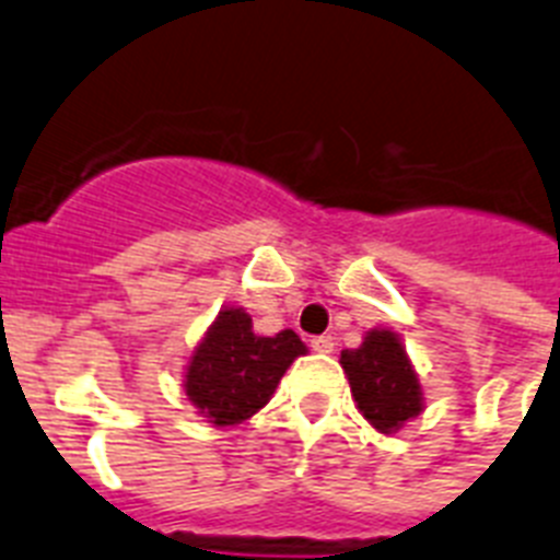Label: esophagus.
Masks as SVG:
<instances>
[{
	"mask_svg": "<svg viewBox=\"0 0 560 560\" xmlns=\"http://www.w3.org/2000/svg\"><path fill=\"white\" fill-rule=\"evenodd\" d=\"M310 347H313L316 352H332V347H336V338L327 336V332H324V336H313L310 338Z\"/></svg>",
	"mask_w": 560,
	"mask_h": 560,
	"instance_id": "34e87169",
	"label": "esophagus"
}]
</instances>
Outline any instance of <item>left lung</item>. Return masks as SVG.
I'll use <instances>...</instances> for the list:
<instances>
[{
	"mask_svg": "<svg viewBox=\"0 0 560 560\" xmlns=\"http://www.w3.org/2000/svg\"><path fill=\"white\" fill-rule=\"evenodd\" d=\"M341 368L359 412L378 432L401 430L424 410L418 375L393 330H370L359 350L341 352Z\"/></svg>",
	"mask_w": 560,
	"mask_h": 560,
	"instance_id": "left-lung-1",
	"label": "left lung"
}]
</instances>
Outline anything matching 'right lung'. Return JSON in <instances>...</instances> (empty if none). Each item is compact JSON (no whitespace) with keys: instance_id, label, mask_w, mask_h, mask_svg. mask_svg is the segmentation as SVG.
<instances>
[{"instance_id":"obj_1","label":"right lung","mask_w":560,"mask_h":560,"mask_svg":"<svg viewBox=\"0 0 560 560\" xmlns=\"http://www.w3.org/2000/svg\"><path fill=\"white\" fill-rule=\"evenodd\" d=\"M307 347L293 330L256 336L242 307H228L192 350L185 375L190 404L215 427H233L256 416Z\"/></svg>"}]
</instances>
